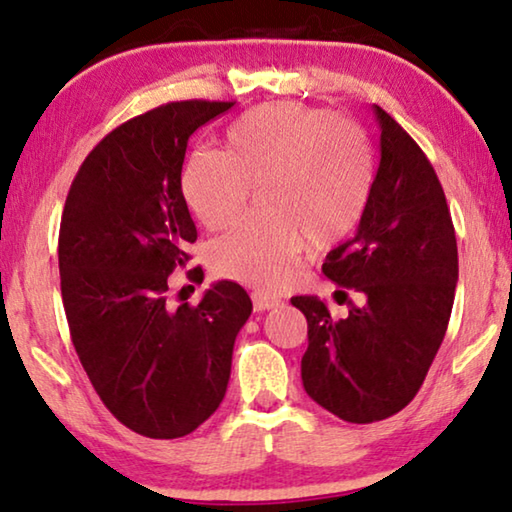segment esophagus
Returning <instances> with one entry per match:
<instances>
[{"mask_svg": "<svg viewBox=\"0 0 512 512\" xmlns=\"http://www.w3.org/2000/svg\"><path fill=\"white\" fill-rule=\"evenodd\" d=\"M253 305H255V312H264V310L278 308L280 299L278 296L266 294V292H253Z\"/></svg>", "mask_w": 512, "mask_h": 512, "instance_id": "34e87169", "label": "esophagus"}]
</instances>
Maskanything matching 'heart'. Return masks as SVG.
Returning <instances> with one entry per match:
<instances>
[{
    "instance_id": "heart-1",
    "label": "heart",
    "mask_w": 512,
    "mask_h": 512,
    "mask_svg": "<svg viewBox=\"0 0 512 512\" xmlns=\"http://www.w3.org/2000/svg\"><path fill=\"white\" fill-rule=\"evenodd\" d=\"M227 149L197 147L181 172L188 209L223 230L246 209L250 188L266 213L243 220L211 246L220 276L280 287L312 243L329 248L361 223L372 190L363 133L329 110L264 103L225 133Z\"/></svg>"
}]
</instances>
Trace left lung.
<instances>
[{"instance_id": "1", "label": "left lung", "mask_w": 512, "mask_h": 512, "mask_svg": "<svg viewBox=\"0 0 512 512\" xmlns=\"http://www.w3.org/2000/svg\"><path fill=\"white\" fill-rule=\"evenodd\" d=\"M379 167L356 234L326 255L324 276L365 296L333 319L294 296L308 319L305 393L347 423H375L414 400L451 319L457 241L444 188L421 147L375 105ZM347 294V292H342Z\"/></svg>"}]
</instances>
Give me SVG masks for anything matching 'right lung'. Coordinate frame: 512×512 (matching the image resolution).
I'll list each match as a JSON object with an SVG mask.
<instances>
[{
    "instance_id": "add662e5",
    "label": "right lung",
    "mask_w": 512,
    "mask_h": 512,
    "mask_svg": "<svg viewBox=\"0 0 512 512\" xmlns=\"http://www.w3.org/2000/svg\"><path fill=\"white\" fill-rule=\"evenodd\" d=\"M232 105L177 101L128 119L91 149L61 213L73 347L110 414L142 437H186L220 407L253 312L232 280L213 282L197 305L167 301L170 273L197 241L181 193L188 137Z\"/></svg>"
}]
</instances>
